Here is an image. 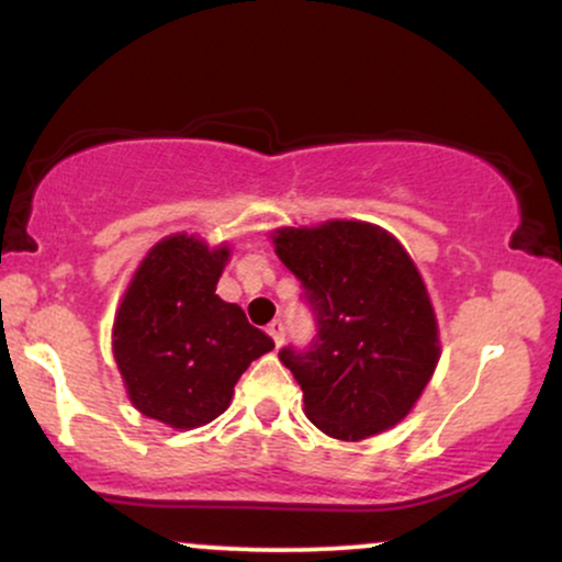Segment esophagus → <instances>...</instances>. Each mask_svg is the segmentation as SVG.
<instances>
[{
    "label": "esophagus",
    "instance_id": "34e87169",
    "mask_svg": "<svg viewBox=\"0 0 562 562\" xmlns=\"http://www.w3.org/2000/svg\"><path fill=\"white\" fill-rule=\"evenodd\" d=\"M267 333H269V335H272L274 346H277V348H280V346H282V340H285V325H282V322H280V319L269 322Z\"/></svg>",
    "mask_w": 562,
    "mask_h": 562
}]
</instances>
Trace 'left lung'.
I'll return each mask as SVG.
<instances>
[{"instance_id": "8db88e82", "label": "left lung", "mask_w": 562, "mask_h": 562, "mask_svg": "<svg viewBox=\"0 0 562 562\" xmlns=\"http://www.w3.org/2000/svg\"><path fill=\"white\" fill-rule=\"evenodd\" d=\"M274 250L317 327L303 348H280L308 420L340 441L396 425L438 362L434 306L406 250L364 222L280 229Z\"/></svg>"}]
</instances>
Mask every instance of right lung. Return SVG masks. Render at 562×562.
Returning a JSON list of instances; mask_svg holds the SVG:
<instances>
[{
	"label": "right lung",
	"mask_w": 562,
	"mask_h": 562,
	"mask_svg": "<svg viewBox=\"0 0 562 562\" xmlns=\"http://www.w3.org/2000/svg\"><path fill=\"white\" fill-rule=\"evenodd\" d=\"M229 250L187 235L166 237L134 274L113 325V353L128 398L171 428L222 415L254 359L274 340L216 295Z\"/></svg>",
	"instance_id": "right-lung-1"
}]
</instances>
